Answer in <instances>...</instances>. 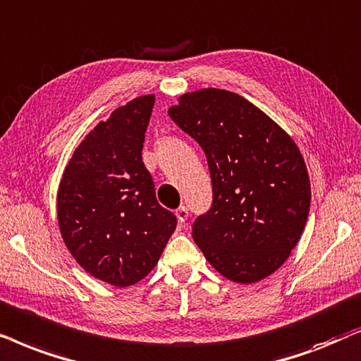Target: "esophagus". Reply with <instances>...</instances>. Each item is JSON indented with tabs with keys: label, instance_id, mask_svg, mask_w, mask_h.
Here are the masks:
<instances>
[{
	"label": "esophagus",
	"instance_id": "esophagus-1",
	"mask_svg": "<svg viewBox=\"0 0 361 361\" xmlns=\"http://www.w3.org/2000/svg\"><path fill=\"white\" fill-rule=\"evenodd\" d=\"M176 219H178V223H181L183 224L186 219H188V209L185 208V206H180V208L176 209Z\"/></svg>",
	"mask_w": 361,
	"mask_h": 361
}]
</instances>
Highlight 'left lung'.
Masks as SVG:
<instances>
[{
    "instance_id": "obj_1",
    "label": "left lung",
    "mask_w": 361,
    "mask_h": 361,
    "mask_svg": "<svg viewBox=\"0 0 361 361\" xmlns=\"http://www.w3.org/2000/svg\"><path fill=\"white\" fill-rule=\"evenodd\" d=\"M168 114L208 160L213 206L191 233L206 261L238 284L271 276L299 243L310 209L309 171L294 138L224 89L178 95Z\"/></svg>"
}]
</instances>
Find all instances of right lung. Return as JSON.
<instances>
[{
    "label": "right lung",
    "mask_w": 361,
    "mask_h": 361,
    "mask_svg": "<svg viewBox=\"0 0 361 361\" xmlns=\"http://www.w3.org/2000/svg\"><path fill=\"white\" fill-rule=\"evenodd\" d=\"M153 105L155 94L140 95L95 125L72 153L57 190L66 247L85 272L115 287L147 277L176 229L142 160Z\"/></svg>",
    "instance_id": "right-lung-1"
}]
</instances>
